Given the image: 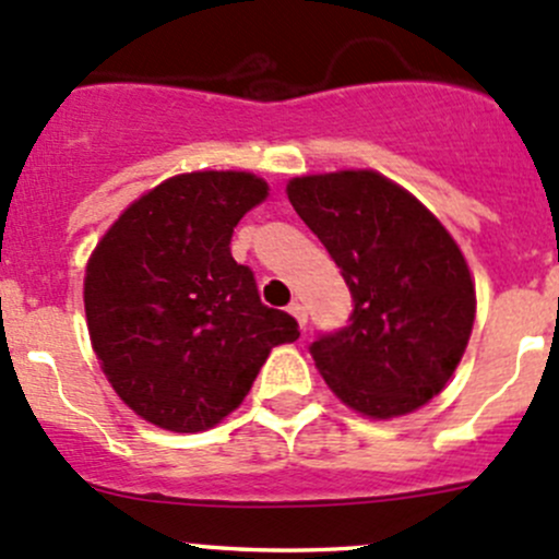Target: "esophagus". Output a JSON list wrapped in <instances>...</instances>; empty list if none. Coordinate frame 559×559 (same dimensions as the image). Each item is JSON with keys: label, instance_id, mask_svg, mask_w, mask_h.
<instances>
[{"label": "esophagus", "instance_id": "esophagus-1", "mask_svg": "<svg viewBox=\"0 0 559 559\" xmlns=\"http://www.w3.org/2000/svg\"><path fill=\"white\" fill-rule=\"evenodd\" d=\"M289 313L295 316L297 324H300V330H306V324H308V311H306V306H302L300 300L289 302Z\"/></svg>", "mask_w": 559, "mask_h": 559}]
</instances>
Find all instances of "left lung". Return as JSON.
Listing matches in <instances>:
<instances>
[{
	"mask_svg": "<svg viewBox=\"0 0 559 559\" xmlns=\"http://www.w3.org/2000/svg\"><path fill=\"white\" fill-rule=\"evenodd\" d=\"M297 216L341 267L352 324L311 346L316 370L368 419L405 416L454 376L476 321V284L449 229L376 170L297 175Z\"/></svg>",
	"mask_w": 559,
	"mask_h": 559,
	"instance_id": "left-lung-1",
	"label": "left lung"
}]
</instances>
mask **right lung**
<instances>
[{"label":"right lung","instance_id":"add662e5","mask_svg":"<svg viewBox=\"0 0 559 559\" xmlns=\"http://www.w3.org/2000/svg\"><path fill=\"white\" fill-rule=\"evenodd\" d=\"M267 191L243 170L173 175L138 197L88 257L92 348L140 419L211 430L243 403L270 352L300 337L289 313L262 306L253 273L229 253L233 229Z\"/></svg>","mask_w":559,"mask_h":559}]
</instances>
